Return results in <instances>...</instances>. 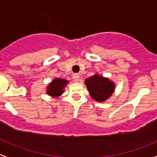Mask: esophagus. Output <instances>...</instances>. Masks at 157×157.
I'll list each match as a JSON object with an SVG mask.
<instances>
[{
  "instance_id": "esophagus-1",
  "label": "esophagus",
  "mask_w": 157,
  "mask_h": 157,
  "mask_svg": "<svg viewBox=\"0 0 157 157\" xmlns=\"http://www.w3.org/2000/svg\"><path fill=\"white\" fill-rule=\"evenodd\" d=\"M79 75H74L73 76H72V78H73L74 82H79Z\"/></svg>"
}]
</instances>
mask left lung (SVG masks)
<instances>
[{
	"label": "left lung",
	"mask_w": 157,
	"mask_h": 157,
	"mask_svg": "<svg viewBox=\"0 0 157 157\" xmlns=\"http://www.w3.org/2000/svg\"><path fill=\"white\" fill-rule=\"evenodd\" d=\"M85 83L90 97L98 102H103L107 100L115 90L113 82L98 74L85 79Z\"/></svg>",
	"instance_id": "left-lung-1"
}]
</instances>
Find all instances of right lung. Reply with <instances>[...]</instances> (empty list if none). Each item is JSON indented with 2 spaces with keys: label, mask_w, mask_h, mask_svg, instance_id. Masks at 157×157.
<instances>
[{
  "label": "right lung",
  "mask_w": 157,
  "mask_h": 157,
  "mask_svg": "<svg viewBox=\"0 0 157 157\" xmlns=\"http://www.w3.org/2000/svg\"><path fill=\"white\" fill-rule=\"evenodd\" d=\"M68 81L62 78H55L48 86L47 93L53 98L59 97L63 93V88L67 86Z\"/></svg>",
  "instance_id": "obj_1"
}]
</instances>
